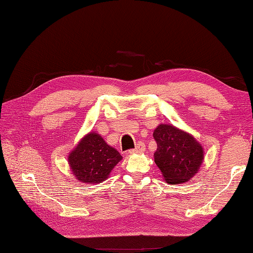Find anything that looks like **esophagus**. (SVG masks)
<instances>
[{
    "mask_svg": "<svg viewBox=\"0 0 253 253\" xmlns=\"http://www.w3.org/2000/svg\"><path fill=\"white\" fill-rule=\"evenodd\" d=\"M144 150H146V144H144L143 142H138L137 146L135 149H131L129 150V154H135V153H142Z\"/></svg>",
    "mask_w": 253,
    "mask_h": 253,
    "instance_id": "1",
    "label": "esophagus"
}]
</instances>
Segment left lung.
<instances>
[{"mask_svg": "<svg viewBox=\"0 0 253 253\" xmlns=\"http://www.w3.org/2000/svg\"><path fill=\"white\" fill-rule=\"evenodd\" d=\"M158 149L154 162L169 184H181L198 173L203 149L195 138L171 125L161 124L153 132Z\"/></svg>", "mask_w": 253, "mask_h": 253, "instance_id": "8db88e82", "label": "left lung"}]
</instances>
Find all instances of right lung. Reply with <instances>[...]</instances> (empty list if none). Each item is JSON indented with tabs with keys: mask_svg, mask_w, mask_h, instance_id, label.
I'll list each match as a JSON object with an SVG mask.
<instances>
[{
	"mask_svg": "<svg viewBox=\"0 0 253 253\" xmlns=\"http://www.w3.org/2000/svg\"><path fill=\"white\" fill-rule=\"evenodd\" d=\"M122 159L120 152L110 147L99 133L90 132L69 154L68 162L79 181L96 185L107 178Z\"/></svg>",
	"mask_w": 253,
	"mask_h": 253,
	"instance_id": "right-lung-1",
	"label": "right lung"
}]
</instances>
